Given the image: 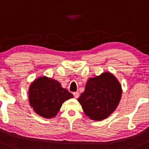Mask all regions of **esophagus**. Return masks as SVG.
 Wrapping results in <instances>:
<instances>
[{
	"label": "esophagus",
	"instance_id": "obj_1",
	"mask_svg": "<svg viewBox=\"0 0 149 149\" xmlns=\"http://www.w3.org/2000/svg\"><path fill=\"white\" fill-rule=\"evenodd\" d=\"M73 95H74L75 98H79V93L78 92V91H77V92L73 93Z\"/></svg>",
	"mask_w": 149,
	"mask_h": 149
}]
</instances>
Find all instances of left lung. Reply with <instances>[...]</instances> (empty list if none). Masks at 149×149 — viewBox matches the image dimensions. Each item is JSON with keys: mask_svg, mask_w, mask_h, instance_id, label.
<instances>
[{"mask_svg": "<svg viewBox=\"0 0 149 149\" xmlns=\"http://www.w3.org/2000/svg\"><path fill=\"white\" fill-rule=\"evenodd\" d=\"M122 96V86L111 72L89 78L78 98L85 115L91 120L106 119L116 109Z\"/></svg>", "mask_w": 149, "mask_h": 149, "instance_id": "1", "label": "left lung"}]
</instances>
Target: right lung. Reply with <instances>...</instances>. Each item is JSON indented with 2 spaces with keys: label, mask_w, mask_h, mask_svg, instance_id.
Here are the masks:
<instances>
[{
  "label": "right lung",
  "mask_w": 149,
  "mask_h": 149,
  "mask_svg": "<svg viewBox=\"0 0 149 149\" xmlns=\"http://www.w3.org/2000/svg\"><path fill=\"white\" fill-rule=\"evenodd\" d=\"M73 95L56 80L47 77L35 79L29 88V101L35 113L44 118H52L58 114L62 105Z\"/></svg>",
  "instance_id": "add662e5"
}]
</instances>
